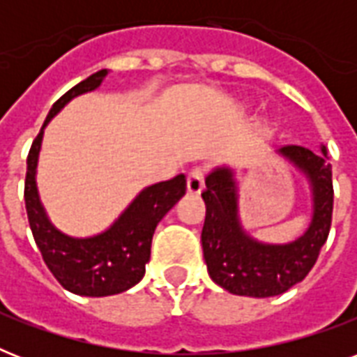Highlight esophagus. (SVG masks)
Masks as SVG:
<instances>
[{
	"mask_svg": "<svg viewBox=\"0 0 357 357\" xmlns=\"http://www.w3.org/2000/svg\"><path fill=\"white\" fill-rule=\"evenodd\" d=\"M187 190H189L190 195H200L202 190H204V170L202 168H195L187 176Z\"/></svg>",
	"mask_w": 357,
	"mask_h": 357,
	"instance_id": "1",
	"label": "esophagus"
}]
</instances>
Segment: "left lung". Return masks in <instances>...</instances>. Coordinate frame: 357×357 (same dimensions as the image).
Listing matches in <instances>:
<instances>
[{
    "label": "left lung",
    "instance_id": "obj_1",
    "mask_svg": "<svg viewBox=\"0 0 357 357\" xmlns=\"http://www.w3.org/2000/svg\"><path fill=\"white\" fill-rule=\"evenodd\" d=\"M276 155L304 176L311 195L310 224L304 234L289 243H265L244 229L238 209L241 187L234 167L220 165L206 176V190L202 192L206 202L204 259L213 282L238 296L268 298L302 282L315 265L332 226V165L326 146L321 144V153L302 146H283Z\"/></svg>",
    "mask_w": 357,
    "mask_h": 357
}]
</instances>
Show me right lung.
<instances>
[{
	"instance_id": "add662e5",
	"label": "right lung",
	"mask_w": 357,
	"mask_h": 357,
	"mask_svg": "<svg viewBox=\"0 0 357 357\" xmlns=\"http://www.w3.org/2000/svg\"><path fill=\"white\" fill-rule=\"evenodd\" d=\"M107 75L109 70H100L53 103L27 155L24 192L31 231L47 268L66 291L94 298L123 293L144 278L157 224L181 200L187 189L183 174L148 185L109 228L89 237L64 234L52 222L36 187L44 129L74 98L100 89Z\"/></svg>"
}]
</instances>
